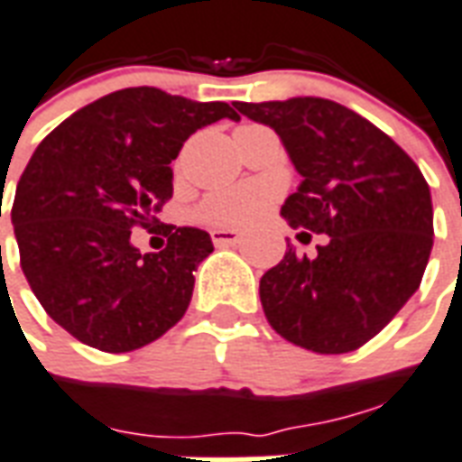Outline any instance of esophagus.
Segmentation results:
<instances>
[{
	"label": "esophagus",
	"instance_id": "1",
	"mask_svg": "<svg viewBox=\"0 0 462 462\" xmlns=\"http://www.w3.org/2000/svg\"><path fill=\"white\" fill-rule=\"evenodd\" d=\"M215 247H235L242 242V232L237 230H210Z\"/></svg>",
	"mask_w": 462,
	"mask_h": 462
}]
</instances>
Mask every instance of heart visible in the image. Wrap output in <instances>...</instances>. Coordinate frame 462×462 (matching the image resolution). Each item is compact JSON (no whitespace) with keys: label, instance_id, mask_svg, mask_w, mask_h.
I'll list each match as a JSON object with an SVG mask.
<instances>
[{"label":"heart","instance_id":"heart-1","mask_svg":"<svg viewBox=\"0 0 462 462\" xmlns=\"http://www.w3.org/2000/svg\"><path fill=\"white\" fill-rule=\"evenodd\" d=\"M272 203V193L262 186H235L208 196L198 208V220L215 227H240Z\"/></svg>","mask_w":462,"mask_h":462}]
</instances>
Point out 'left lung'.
<instances>
[{
	"label": "left lung",
	"mask_w": 462,
	"mask_h": 462,
	"mask_svg": "<svg viewBox=\"0 0 462 462\" xmlns=\"http://www.w3.org/2000/svg\"><path fill=\"white\" fill-rule=\"evenodd\" d=\"M235 107L274 129L303 179L282 205L283 217L291 227L328 235L316 259L289 247L262 276L266 320L299 347L353 353L421 283L433 247L429 183L394 139L333 100Z\"/></svg>",
	"instance_id": "obj_1"
}]
</instances>
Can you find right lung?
Returning <instances> with one entry per match:
<instances>
[{
    "label": "right lung",
    "instance_id": "1",
    "mask_svg": "<svg viewBox=\"0 0 462 462\" xmlns=\"http://www.w3.org/2000/svg\"><path fill=\"white\" fill-rule=\"evenodd\" d=\"M217 119L240 115L227 102L126 88L70 115L26 163L12 205L23 276L80 343L129 353L183 318L210 235L169 227L166 247L146 254L129 237L173 196L169 163L183 142Z\"/></svg>",
    "mask_w": 462,
    "mask_h": 462
}]
</instances>
